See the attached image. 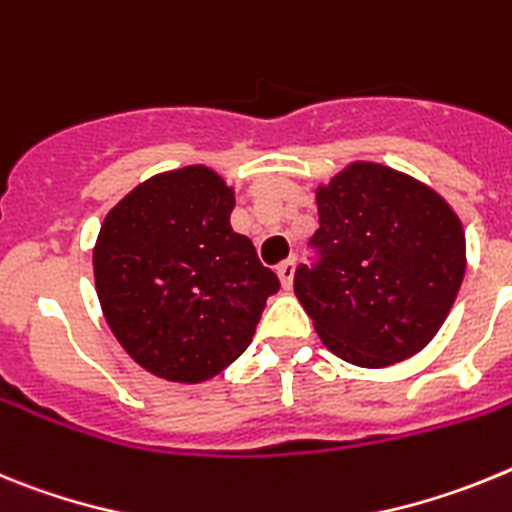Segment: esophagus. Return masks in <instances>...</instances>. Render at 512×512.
<instances>
[{
	"label": "esophagus",
	"mask_w": 512,
	"mask_h": 512,
	"mask_svg": "<svg viewBox=\"0 0 512 512\" xmlns=\"http://www.w3.org/2000/svg\"><path fill=\"white\" fill-rule=\"evenodd\" d=\"M293 273H296V262L293 260H286L278 265V278H281V286L286 288V291L293 286Z\"/></svg>",
	"instance_id": "1"
}]
</instances>
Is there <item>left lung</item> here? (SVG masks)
Segmentation results:
<instances>
[{
  "instance_id": "1",
  "label": "left lung",
  "mask_w": 512,
  "mask_h": 512,
  "mask_svg": "<svg viewBox=\"0 0 512 512\" xmlns=\"http://www.w3.org/2000/svg\"><path fill=\"white\" fill-rule=\"evenodd\" d=\"M319 229L293 291L342 361L384 368L415 355L448 317L466 270L461 221L435 190L353 164L319 188Z\"/></svg>"
}]
</instances>
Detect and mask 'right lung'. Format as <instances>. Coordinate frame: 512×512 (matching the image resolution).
<instances>
[{"instance_id": "1", "label": "right lung", "mask_w": 512, "mask_h": 512, "mask_svg": "<svg viewBox=\"0 0 512 512\" xmlns=\"http://www.w3.org/2000/svg\"><path fill=\"white\" fill-rule=\"evenodd\" d=\"M234 193L206 167L164 172L128 193L102 224L95 286L133 361L198 384L252 342L281 281L231 229Z\"/></svg>"}]
</instances>
